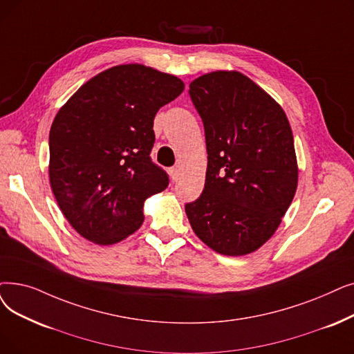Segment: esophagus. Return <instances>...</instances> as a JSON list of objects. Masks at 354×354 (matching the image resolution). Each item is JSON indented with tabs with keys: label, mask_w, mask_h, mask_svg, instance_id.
<instances>
[{
	"label": "esophagus",
	"mask_w": 354,
	"mask_h": 354,
	"mask_svg": "<svg viewBox=\"0 0 354 354\" xmlns=\"http://www.w3.org/2000/svg\"><path fill=\"white\" fill-rule=\"evenodd\" d=\"M169 175H171L172 182H176L179 179V167H171V171H169Z\"/></svg>",
	"instance_id": "1"
}]
</instances>
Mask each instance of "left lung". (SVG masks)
I'll return each instance as SVG.
<instances>
[{"label": "left lung", "instance_id": "1", "mask_svg": "<svg viewBox=\"0 0 354 354\" xmlns=\"http://www.w3.org/2000/svg\"><path fill=\"white\" fill-rule=\"evenodd\" d=\"M189 95L203 118L205 187L185 205L195 234L225 256L263 245L279 227L298 185L294 136L282 106L248 76H199Z\"/></svg>", "mask_w": 354, "mask_h": 354}]
</instances>
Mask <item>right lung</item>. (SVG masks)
<instances>
[{
  "label": "right lung",
  "mask_w": 354,
  "mask_h": 354,
  "mask_svg": "<svg viewBox=\"0 0 354 354\" xmlns=\"http://www.w3.org/2000/svg\"><path fill=\"white\" fill-rule=\"evenodd\" d=\"M183 88L174 75L118 65L91 78L57 111L49 134L50 187L86 240H124L143 224L146 199L167 188V174L150 158L153 120Z\"/></svg>",
  "instance_id": "add662e5"
}]
</instances>
